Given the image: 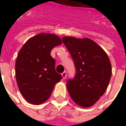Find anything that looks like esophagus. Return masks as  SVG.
Wrapping results in <instances>:
<instances>
[{
    "instance_id": "34e87169",
    "label": "esophagus",
    "mask_w": 126,
    "mask_h": 126,
    "mask_svg": "<svg viewBox=\"0 0 126 126\" xmlns=\"http://www.w3.org/2000/svg\"><path fill=\"white\" fill-rule=\"evenodd\" d=\"M66 76H67V73H66V71H64L62 73V77H63V79H65Z\"/></svg>"
}]
</instances>
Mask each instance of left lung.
I'll use <instances>...</instances> for the list:
<instances>
[{
    "instance_id": "obj_1",
    "label": "left lung",
    "mask_w": 126,
    "mask_h": 126,
    "mask_svg": "<svg viewBox=\"0 0 126 126\" xmlns=\"http://www.w3.org/2000/svg\"><path fill=\"white\" fill-rule=\"evenodd\" d=\"M62 41L76 70L73 79L67 81L69 94L80 107H92L107 90L111 77L110 60L101 47L88 38L64 36Z\"/></svg>"
}]
</instances>
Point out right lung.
<instances>
[{"instance_id":"obj_1","label":"right lung","mask_w":126,"mask_h":126,"mask_svg":"<svg viewBox=\"0 0 126 126\" xmlns=\"http://www.w3.org/2000/svg\"><path fill=\"white\" fill-rule=\"evenodd\" d=\"M62 44L55 34L41 33L30 38L19 50L15 62L17 86L25 99L34 105L50 97L62 75L56 73L51 51Z\"/></svg>"}]
</instances>
